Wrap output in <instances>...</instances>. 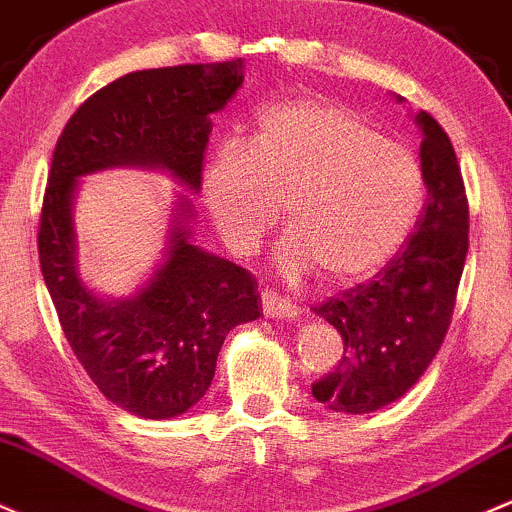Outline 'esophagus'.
Returning <instances> with one entry per match:
<instances>
[{
  "instance_id": "esophagus-1",
  "label": "esophagus",
  "mask_w": 512,
  "mask_h": 512,
  "mask_svg": "<svg viewBox=\"0 0 512 512\" xmlns=\"http://www.w3.org/2000/svg\"><path fill=\"white\" fill-rule=\"evenodd\" d=\"M263 302V314L271 319H295L297 317V307L285 297H278L275 292H263L261 295Z\"/></svg>"
}]
</instances>
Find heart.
Returning a JSON list of instances; mask_svg holds the SVG:
<instances>
[{
    "mask_svg": "<svg viewBox=\"0 0 512 512\" xmlns=\"http://www.w3.org/2000/svg\"><path fill=\"white\" fill-rule=\"evenodd\" d=\"M203 195L232 254H256L285 205L290 234L278 246L280 271L295 278L319 268L324 283L348 285L406 244L426 176L409 147L350 108L297 99L266 108L249 147L212 154Z\"/></svg>",
    "mask_w": 512,
    "mask_h": 512,
    "instance_id": "obj_1",
    "label": "heart"
}]
</instances>
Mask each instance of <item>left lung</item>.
Here are the masks:
<instances>
[{
    "mask_svg": "<svg viewBox=\"0 0 512 512\" xmlns=\"http://www.w3.org/2000/svg\"><path fill=\"white\" fill-rule=\"evenodd\" d=\"M413 123L428 188L416 232L370 283L312 309L343 338L336 370L312 384L314 399L336 413L358 416L401 399L433 363L455 309L469 249L467 195L447 132L426 111Z\"/></svg>",
    "mask_w": 512,
    "mask_h": 512,
    "instance_id": "obj_1",
    "label": "left lung"
}]
</instances>
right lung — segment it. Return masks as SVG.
<instances>
[{"label": "right lung", "instance_id": "1", "mask_svg": "<svg viewBox=\"0 0 512 512\" xmlns=\"http://www.w3.org/2000/svg\"><path fill=\"white\" fill-rule=\"evenodd\" d=\"M244 82V60L130 72L67 120L40 212V271L62 331L108 401L140 418H176L198 404L234 326L261 317L246 268L200 249L195 210L176 193L166 251L130 297H103L84 283L74 229L79 179L96 171L149 169L200 193L203 159L222 111Z\"/></svg>", "mask_w": 512, "mask_h": 512}]
</instances>
